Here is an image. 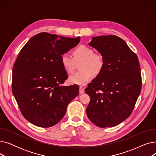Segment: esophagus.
Masks as SVG:
<instances>
[{"label": "esophagus", "instance_id": "obj_1", "mask_svg": "<svg viewBox=\"0 0 156 156\" xmlns=\"http://www.w3.org/2000/svg\"><path fill=\"white\" fill-rule=\"evenodd\" d=\"M79 92L80 94H82L85 92V88H83L82 87H80V88H79Z\"/></svg>", "mask_w": 156, "mask_h": 156}]
</instances>
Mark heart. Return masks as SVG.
I'll use <instances>...</instances> for the list:
<instances>
[{"instance_id": "1", "label": "heart", "mask_w": 156, "mask_h": 156, "mask_svg": "<svg viewBox=\"0 0 156 156\" xmlns=\"http://www.w3.org/2000/svg\"><path fill=\"white\" fill-rule=\"evenodd\" d=\"M73 57L63 54L61 57L62 66L68 74L75 71L76 64H79L80 71L72 75L69 81L71 84L85 85L94 76H97L104 67V59L100 53H95L90 47L81 45L73 49Z\"/></svg>"}]
</instances>
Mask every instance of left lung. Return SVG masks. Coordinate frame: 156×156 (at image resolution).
Masks as SVG:
<instances>
[{"instance_id":"8db88e82","label":"left lung","mask_w":156,"mask_h":156,"mask_svg":"<svg viewBox=\"0 0 156 156\" xmlns=\"http://www.w3.org/2000/svg\"><path fill=\"white\" fill-rule=\"evenodd\" d=\"M90 45L104 59L102 72L88 85L89 119L100 128L113 127L132 114L142 88L138 57L116 35L95 37Z\"/></svg>"}]
</instances>
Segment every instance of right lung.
Returning a JSON list of instances; mask_svg holds the SVG:
<instances>
[{
  "label": "right lung",
  "instance_id": "1",
  "mask_svg": "<svg viewBox=\"0 0 156 156\" xmlns=\"http://www.w3.org/2000/svg\"><path fill=\"white\" fill-rule=\"evenodd\" d=\"M80 41V37L42 32L21 48L12 69V91L22 115L33 125L42 128L56 125L78 96L76 85H61L68 78L61 57Z\"/></svg>",
  "mask_w": 156,
  "mask_h": 156
}]
</instances>
